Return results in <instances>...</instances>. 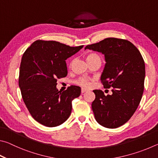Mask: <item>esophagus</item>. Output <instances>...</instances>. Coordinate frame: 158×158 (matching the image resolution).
Here are the masks:
<instances>
[{
  "instance_id": "obj_1",
  "label": "esophagus",
  "mask_w": 158,
  "mask_h": 158,
  "mask_svg": "<svg viewBox=\"0 0 158 158\" xmlns=\"http://www.w3.org/2000/svg\"><path fill=\"white\" fill-rule=\"evenodd\" d=\"M85 91H87L86 89H81V93H84Z\"/></svg>"
}]
</instances>
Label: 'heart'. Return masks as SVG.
Instances as JSON below:
<instances>
[{"label": "heart", "mask_w": 158, "mask_h": 158, "mask_svg": "<svg viewBox=\"0 0 158 158\" xmlns=\"http://www.w3.org/2000/svg\"><path fill=\"white\" fill-rule=\"evenodd\" d=\"M86 60L89 63H90L95 60L101 61V58L96 53H90L86 56ZM74 84L84 88H89L91 85V79L87 78V77H80L78 79H77L76 81H74Z\"/></svg>", "instance_id": "1"}]
</instances>
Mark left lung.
<instances>
[{"label":"left lung","mask_w":158,"mask_h":158,"mask_svg":"<svg viewBox=\"0 0 158 158\" xmlns=\"http://www.w3.org/2000/svg\"><path fill=\"white\" fill-rule=\"evenodd\" d=\"M101 52L106 64L101 75L105 89L113 87L111 95L94 90L92 109L99 124L107 128L124 125L137 110L142 98L145 63L139 51L127 40L108 37L85 49Z\"/></svg>","instance_id":"8db88e82"}]
</instances>
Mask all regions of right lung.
<instances>
[{"instance_id": "1", "label": "right lung", "mask_w": 158, "mask_h": 158, "mask_svg": "<svg viewBox=\"0 0 158 158\" xmlns=\"http://www.w3.org/2000/svg\"><path fill=\"white\" fill-rule=\"evenodd\" d=\"M83 47L36 40L23 54L19 77L21 95L32 117L44 126L63 123L70 116L72 101L81 94L77 85L59 91L56 82L68 74L65 60Z\"/></svg>"}]
</instances>
